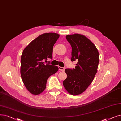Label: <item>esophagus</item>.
Segmentation results:
<instances>
[{"label":"esophagus","instance_id":"34e87169","mask_svg":"<svg viewBox=\"0 0 121 121\" xmlns=\"http://www.w3.org/2000/svg\"><path fill=\"white\" fill-rule=\"evenodd\" d=\"M58 68H59V70L60 71L63 72V71H65V68H63V67H60V66H59V67H58Z\"/></svg>","mask_w":121,"mask_h":121}]
</instances>
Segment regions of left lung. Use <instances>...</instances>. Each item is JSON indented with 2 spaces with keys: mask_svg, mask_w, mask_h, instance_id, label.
Returning <instances> with one entry per match:
<instances>
[{
  "mask_svg": "<svg viewBox=\"0 0 121 121\" xmlns=\"http://www.w3.org/2000/svg\"><path fill=\"white\" fill-rule=\"evenodd\" d=\"M66 38L72 46V62L78 61L73 69H66L67 78L63 84L72 95H78L89 86L97 71L99 61L98 50L92 42L82 35H67Z\"/></svg>",
  "mask_w": 121,
  "mask_h": 121,
  "instance_id": "8db88e82",
  "label": "left lung"
}]
</instances>
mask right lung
Masks as SVG:
<instances>
[{
    "label": "right lung",
    "instance_id": "add662e5",
    "mask_svg": "<svg viewBox=\"0 0 121 121\" xmlns=\"http://www.w3.org/2000/svg\"><path fill=\"white\" fill-rule=\"evenodd\" d=\"M59 35L54 33L39 35L24 49L21 58V76L25 86L34 95L43 92L48 78L55 73L56 66L45 64L44 60L52 59L53 47ZM46 61V60H45Z\"/></svg>",
    "mask_w": 121,
    "mask_h": 121
}]
</instances>
